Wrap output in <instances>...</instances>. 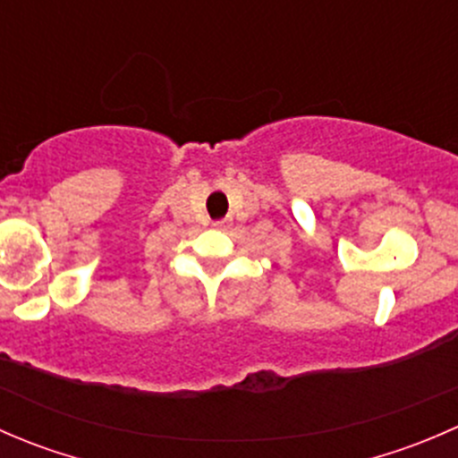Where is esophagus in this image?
I'll use <instances>...</instances> for the list:
<instances>
[{
	"instance_id": "esophagus-1",
	"label": "esophagus",
	"mask_w": 458,
	"mask_h": 458,
	"mask_svg": "<svg viewBox=\"0 0 458 458\" xmlns=\"http://www.w3.org/2000/svg\"><path fill=\"white\" fill-rule=\"evenodd\" d=\"M212 225H215V228H224L225 221H215V224H212Z\"/></svg>"
}]
</instances>
